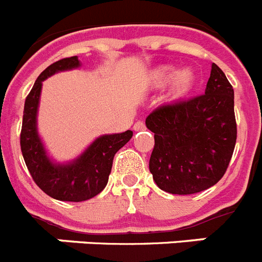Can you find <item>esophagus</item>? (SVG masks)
I'll return each mask as SVG.
<instances>
[{"instance_id": "1", "label": "esophagus", "mask_w": 262, "mask_h": 262, "mask_svg": "<svg viewBox=\"0 0 262 262\" xmlns=\"http://www.w3.org/2000/svg\"><path fill=\"white\" fill-rule=\"evenodd\" d=\"M134 129H135V131H143V129H145L144 122H142V120L136 122V123L134 124Z\"/></svg>"}]
</instances>
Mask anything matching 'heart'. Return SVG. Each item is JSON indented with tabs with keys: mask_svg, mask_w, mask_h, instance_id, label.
<instances>
[{
	"mask_svg": "<svg viewBox=\"0 0 262 262\" xmlns=\"http://www.w3.org/2000/svg\"><path fill=\"white\" fill-rule=\"evenodd\" d=\"M170 82L169 96L180 99L187 96L195 84V73L191 68H181L180 71L173 66H160L152 69L147 76V84L151 88L161 89Z\"/></svg>",
	"mask_w": 262,
	"mask_h": 262,
	"instance_id": "obj_1",
	"label": "heart"
}]
</instances>
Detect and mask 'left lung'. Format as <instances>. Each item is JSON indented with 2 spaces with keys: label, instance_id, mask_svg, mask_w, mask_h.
<instances>
[{
  "label": "left lung",
  "instance_id": "left-lung-1",
  "mask_svg": "<svg viewBox=\"0 0 262 262\" xmlns=\"http://www.w3.org/2000/svg\"><path fill=\"white\" fill-rule=\"evenodd\" d=\"M145 126L155 134L149 170L157 186L180 195L206 190L223 177L235 149L232 85L212 62L205 94L160 106Z\"/></svg>",
  "mask_w": 262,
  "mask_h": 262
}]
</instances>
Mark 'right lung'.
<instances>
[{
  "label": "right lung",
  "instance_id": "right-lung-1",
  "mask_svg": "<svg viewBox=\"0 0 262 262\" xmlns=\"http://www.w3.org/2000/svg\"><path fill=\"white\" fill-rule=\"evenodd\" d=\"M81 66L77 56L51 64L36 78L25 101L20 149L35 184L47 195L68 202H82L99 194L107 185L115 154L133 138V131L97 138L80 156L69 163H56L47 154L38 133V107L43 81L55 73Z\"/></svg>",
  "mask_w": 262,
  "mask_h": 262
}]
</instances>
